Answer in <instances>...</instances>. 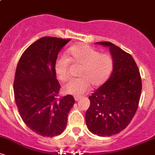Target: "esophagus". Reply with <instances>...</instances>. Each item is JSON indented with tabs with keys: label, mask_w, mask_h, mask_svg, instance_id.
I'll return each instance as SVG.
<instances>
[{
	"label": "esophagus",
	"mask_w": 155,
	"mask_h": 155,
	"mask_svg": "<svg viewBox=\"0 0 155 155\" xmlns=\"http://www.w3.org/2000/svg\"><path fill=\"white\" fill-rule=\"evenodd\" d=\"M80 98H81V97H80L79 96H75V97H74V99H75L76 101H78Z\"/></svg>",
	"instance_id": "1"
}]
</instances>
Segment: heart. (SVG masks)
Returning a JSON list of instances; mask_svg holds the SVG:
<instances>
[{"label":"heart","instance_id":"obj_1","mask_svg":"<svg viewBox=\"0 0 155 155\" xmlns=\"http://www.w3.org/2000/svg\"><path fill=\"white\" fill-rule=\"evenodd\" d=\"M69 58L60 54L54 63V72L61 81L69 78L71 63L81 65L79 72L80 78L70 80L63 85L65 93L81 95L87 92L90 84L98 87L103 84L110 76L114 68V60L110 54L100 53L87 44H79L68 50Z\"/></svg>","mask_w":155,"mask_h":155}]
</instances>
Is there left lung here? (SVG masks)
<instances>
[{"label": "left lung", "mask_w": 155, "mask_h": 155, "mask_svg": "<svg viewBox=\"0 0 155 155\" xmlns=\"http://www.w3.org/2000/svg\"><path fill=\"white\" fill-rule=\"evenodd\" d=\"M97 44L109 47L114 68L109 79L89 97L90 106L85 114L89 130L99 136L121 132L138 109L142 83L133 57L111 42Z\"/></svg>", "instance_id": "left-lung-1"}]
</instances>
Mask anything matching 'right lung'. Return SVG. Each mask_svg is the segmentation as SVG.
I'll list each match as a JSON object with an SVG mask.
<instances>
[{"label":"right lung","instance_id":"obj_1","mask_svg":"<svg viewBox=\"0 0 155 155\" xmlns=\"http://www.w3.org/2000/svg\"><path fill=\"white\" fill-rule=\"evenodd\" d=\"M71 38L42 37L22 53L16 69L14 94L25 124L44 137L60 135L67 124L75 100L71 95L60 96L54 63Z\"/></svg>","mask_w":155,"mask_h":155}]
</instances>
